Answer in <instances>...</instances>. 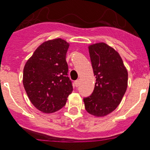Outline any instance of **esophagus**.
<instances>
[{
    "instance_id": "esophagus-1",
    "label": "esophagus",
    "mask_w": 150,
    "mask_h": 150,
    "mask_svg": "<svg viewBox=\"0 0 150 150\" xmlns=\"http://www.w3.org/2000/svg\"><path fill=\"white\" fill-rule=\"evenodd\" d=\"M79 85H80V81H79V80H75V81H74V86H76V87H78Z\"/></svg>"
}]
</instances>
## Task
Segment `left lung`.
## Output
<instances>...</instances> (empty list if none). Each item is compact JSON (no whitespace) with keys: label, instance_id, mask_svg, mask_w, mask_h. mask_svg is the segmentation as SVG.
Masks as SVG:
<instances>
[{"label":"left lung","instance_id":"8db88e82","mask_svg":"<svg viewBox=\"0 0 150 150\" xmlns=\"http://www.w3.org/2000/svg\"><path fill=\"white\" fill-rule=\"evenodd\" d=\"M89 53L96 83L92 94L83 98L85 109L95 117H104L120 103L128 73L120 54L105 43L89 46Z\"/></svg>","mask_w":150,"mask_h":150}]
</instances>
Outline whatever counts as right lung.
I'll return each mask as SVG.
<instances>
[{
	"label": "right lung",
	"mask_w": 150,
	"mask_h": 150,
	"mask_svg": "<svg viewBox=\"0 0 150 150\" xmlns=\"http://www.w3.org/2000/svg\"><path fill=\"white\" fill-rule=\"evenodd\" d=\"M69 44L64 40L40 45L23 68V84L32 104L45 113L59 110L72 93L66 55Z\"/></svg>",
	"instance_id": "add662e5"
}]
</instances>
